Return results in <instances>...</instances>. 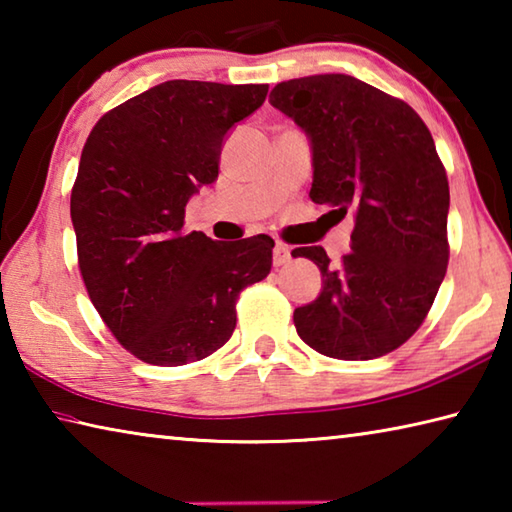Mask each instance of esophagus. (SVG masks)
<instances>
[{
    "label": "esophagus",
    "mask_w": 512,
    "mask_h": 512,
    "mask_svg": "<svg viewBox=\"0 0 512 512\" xmlns=\"http://www.w3.org/2000/svg\"><path fill=\"white\" fill-rule=\"evenodd\" d=\"M289 262H291V248L287 244H280V241H277L275 248H273V264L282 266V264H289Z\"/></svg>",
    "instance_id": "34e87169"
}]
</instances>
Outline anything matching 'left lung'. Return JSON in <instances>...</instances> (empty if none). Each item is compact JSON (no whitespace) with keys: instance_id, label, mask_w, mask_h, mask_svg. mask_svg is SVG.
<instances>
[{"instance_id":"8db88e82","label":"left lung","mask_w":512,"mask_h":512,"mask_svg":"<svg viewBox=\"0 0 512 512\" xmlns=\"http://www.w3.org/2000/svg\"><path fill=\"white\" fill-rule=\"evenodd\" d=\"M268 101L309 135L311 201L339 219L354 212L339 268L320 246L291 253L325 280L293 311L298 336L332 359L384 357L418 332L449 262V183L429 128L409 103L345 74L277 83Z\"/></svg>"}]
</instances>
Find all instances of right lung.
<instances>
[{
	"mask_svg": "<svg viewBox=\"0 0 512 512\" xmlns=\"http://www.w3.org/2000/svg\"><path fill=\"white\" fill-rule=\"evenodd\" d=\"M268 85L167 81L108 110L72 187L79 268L112 336L151 366L210 357L235 332L237 298L271 273L275 241L183 232L185 205L219 176L221 146Z\"/></svg>",
	"mask_w": 512,
	"mask_h": 512,
	"instance_id": "obj_1",
	"label": "right lung"
}]
</instances>
